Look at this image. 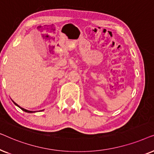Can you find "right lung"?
I'll list each match as a JSON object with an SVG mask.
<instances>
[{"label":"right lung","instance_id":"add662e5","mask_svg":"<svg viewBox=\"0 0 154 154\" xmlns=\"http://www.w3.org/2000/svg\"><path fill=\"white\" fill-rule=\"evenodd\" d=\"M14 104H15V105H17V106H19V107H20V108L21 109H22V111H25V112H27V113H33V111H29V110H26V109H23V108H22V107H20V106H18V105H17V104L15 102H14ZM33 112H34V111H33Z\"/></svg>","mask_w":154,"mask_h":154}]
</instances>
